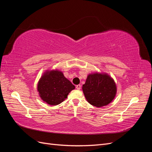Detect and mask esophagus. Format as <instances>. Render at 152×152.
I'll return each mask as SVG.
<instances>
[{
  "label": "esophagus",
  "mask_w": 152,
  "mask_h": 152,
  "mask_svg": "<svg viewBox=\"0 0 152 152\" xmlns=\"http://www.w3.org/2000/svg\"><path fill=\"white\" fill-rule=\"evenodd\" d=\"M80 88H81V86H80V84H79V85H77V86H76V89H77L79 90V89H80Z\"/></svg>",
  "instance_id": "obj_1"
}]
</instances>
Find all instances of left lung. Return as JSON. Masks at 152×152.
Here are the masks:
<instances>
[{
  "label": "left lung",
  "mask_w": 152,
  "mask_h": 152,
  "mask_svg": "<svg viewBox=\"0 0 152 152\" xmlns=\"http://www.w3.org/2000/svg\"><path fill=\"white\" fill-rule=\"evenodd\" d=\"M86 100L96 107H102L111 103L117 94L114 80L107 73H90L82 86Z\"/></svg>",
  "instance_id": "left-lung-1"
}]
</instances>
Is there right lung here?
<instances>
[{"instance_id": "obj_1", "label": "right lung", "mask_w": 152, "mask_h": 152, "mask_svg": "<svg viewBox=\"0 0 152 152\" xmlns=\"http://www.w3.org/2000/svg\"><path fill=\"white\" fill-rule=\"evenodd\" d=\"M75 86L58 70H46L39 79L37 91L40 98L50 105H57L67 98Z\"/></svg>"}]
</instances>
